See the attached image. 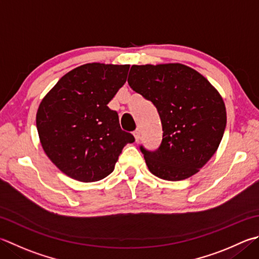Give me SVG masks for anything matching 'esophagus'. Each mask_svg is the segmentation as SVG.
Returning a JSON list of instances; mask_svg holds the SVG:
<instances>
[{"instance_id": "obj_1", "label": "esophagus", "mask_w": 259, "mask_h": 259, "mask_svg": "<svg viewBox=\"0 0 259 259\" xmlns=\"http://www.w3.org/2000/svg\"><path fill=\"white\" fill-rule=\"evenodd\" d=\"M134 137H135V140L137 141V143H138V141L140 140V130L139 129H137L135 133H134Z\"/></svg>"}]
</instances>
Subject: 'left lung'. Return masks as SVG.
<instances>
[{"label":"left lung","mask_w":259,"mask_h":259,"mask_svg":"<svg viewBox=\"0 0 259 259\" xmlns=\"http://www.w3.org/2000/svg\"><path fill=\"white\" fill-rule=\"evenodd\" d=\"M128 83L153 102L163 125L158 149L140 147L150 173L173 182L196 174L225 133L227 112L220 93L203 75L180 63L133 65Z\"/></svg>","instance_id":"1"}]
</instances>
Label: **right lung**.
<instances>
[{
  "mask_svg": "<svg viewBox=\"0 0 259 259\" xmlns=\"http://www.w3.org/2000/svg\"><path fill=\"white\" fill-rule=\"evenodd\" d=\"M130 65L90 63L65 74L46 94L35 123L48 158L70 179L103 180L134 136L120 128L109 102L122 88Z\"/></svg>",
  "mask_w": 259,
  "mask_h": 259,
  "instance_id": "right-lung-1",
  "label": "right lung"
}]
</instances>
